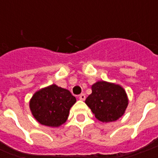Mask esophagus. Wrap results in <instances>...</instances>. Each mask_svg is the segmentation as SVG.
I'll return each mask as SVG.
<instances>
[{
    "instance_id": "1",
    "label": "esophagus",
    "mask_w": 158,
    "mask_h": 158,
    "mask_svg": "<svg viewBox=\"0 0 158 158\" xmlns=\"http://www.w3.org/2000/svg\"><path fill=\"white\" fill-rule=\"evenodd\" d=\"M79 100H81V101H84V100H85V98H86V97H85V95H84V94H82L79 96Z\"/></svg>"
}]
</instances>
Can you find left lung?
Masks as SVG:
<instances>
[{"label":"left lung","instance_id":"left-lung-1","mask_svg":"<svg viewBox=\"0 0 158 158\" xmlns=\"http://www.w3.org/2000/svg\"><path fill=\"white\" fill-rule=\"evenodd\" d=\"M92 94L85 100L95 117L102 122L117 120L129 104L126 92L120 84L98 81L92 85Z\"/></svg>","mask_w":158,"mask_h":158}]
</instances>
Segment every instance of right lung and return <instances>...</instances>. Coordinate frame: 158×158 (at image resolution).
Instances as JSON below:
<instances>
[{
  "instance_id": "right-lung-1",
  "label": "right lung",
  "mask_w": 158,
  "mask_h": 158,
  "mask_svg": "<svg viewBox=\"0 0 158 158\" xmlns=\"http://www.w3.org/2000/svg\"><path fill=\"white\" fill-rule=\"evenodd\" d=\"M75 102V97L69 90L52 84L33 94L29 101V108L41 125L59 127L67 120L69 110Z\"/></svg>"
}]
</instances>
